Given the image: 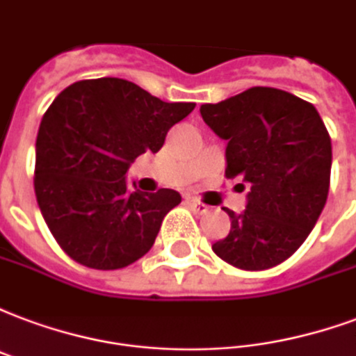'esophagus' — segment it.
Returning a JSON list of instances; mask_svg holds the SVG:
<instances>
[{"label":"esophagus","mask_w":356,"mask_h":356,"mask_svg":"<svg viewBox=\"0 0 356 356\" xmlns=\"http://www.w3.org/2000/svg\"><path fill=\"white\" fill-rule=\"evenodd\" d=\"M188 204L195 213H207L208 210H210V207H207L204 202H200V200H197V199H189Z\"/></svg>","instance_id":"obj_1"}]
</instances>
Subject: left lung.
<instances>
[{"label":"left lung","instance_id":"8db88e82","mask_svg":"<svg viewBox=\"0 0 356 356\" xmlns=\"http://www.w3.org/2000/svg\"><path fill=\"white\" fill-rule=\"evenodd\" d=\"M200 116L227 140V178L250 184L245 210H227L231 231L213 253L242 270L283 263L308 238L328 197L332 144L319 112L293 93L255 86L202 105Z\"/></svg>","mask_w":356,"mask_h":356}]
</instances>
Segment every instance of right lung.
Listing matches in <instances>:
<instances>
[{
  "mask_svg": "<svg viewBox=\"0 0 356 356\" xmlns=\"http://www.w3.org/2000/svg\"><path fill=\"white\" fill-rule=\"evenodd\" d=\"M193 108L112 76L74 82L48 106L33 186L48 229L73 261L118 270L148 253L181 197L175 189L129 191L125 172L144 152H159L168 129Z\"/></svg>",
  "mask_w": 356,
  "mask_h": 356,
  "instance_id": "right-lung-1",
  "label": "right lung"
}]
</instances>
